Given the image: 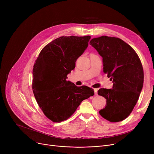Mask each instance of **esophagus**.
Masks as SVG:
<instances>
[{
    "instance_id": "obj_1",
    "label": "esophagus",
    "mask_w": 154,
    "mask_h": 154,
    "mask_svg": "<svg viewBox=\"0 0 154 154\" xmlns=\"http://www.w3.org/2000/svg\"><path fill=\"white\" fill-rule=\"evenodd\" d=\"M97 88H94V93H95V95H97Z\"/></svg>"
}]
</instances>
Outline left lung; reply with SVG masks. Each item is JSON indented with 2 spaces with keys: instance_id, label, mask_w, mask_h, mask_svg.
<instances>
[{
  "instance_id": "obj_1",
  "label": "left lung",
  "mask_w": 154,
  "mask_h": 154,
  "mask_svg": "<svg viewBox=\"0 0 154 154\" xmlns=\"http://www.w3.org/2000/svg\"><path fill=\"white\" fill-rule=\"evenodd\" d=\"M89 44L102 56L103 71L114 83L111 89L98 91L107 103L99 114L111 122L124 120L132 112L143 87L141 61L134 48L119 38L101 36Z\"/></svg>"
}]
</instances>
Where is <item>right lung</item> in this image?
I'll return each mask as SVG.
<instances>
[{
	"instance_id": "right-lung-1",
	"label": "right lung",
	"mask_w": 154,
	"mask_h": 154,
	"mask_svg": "<svg viewBox=\"0 0 154 154\" xmlns=\"http://www.w3.org/2000/svg\"><path fill=\"white\" fill-rule=\"evenodd\" d=\"M90 39L89 35L62 36L46 45L35 60L32 91L44 115L54 122L68 119L80 103L94 95L92 88L66 80Z\"/></svg>"
}]
</instances>
